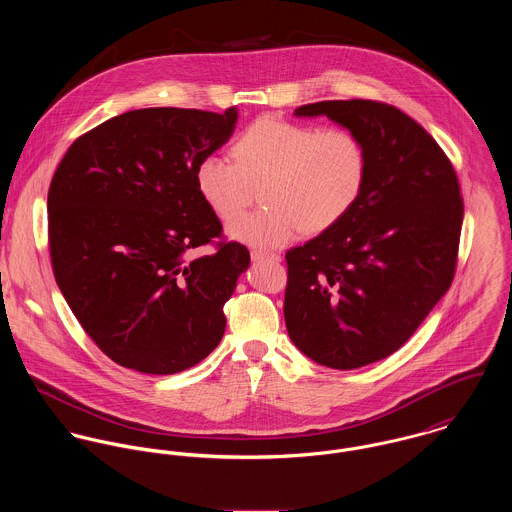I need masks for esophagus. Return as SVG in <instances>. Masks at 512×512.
<instances>
[{"instance_id":"1","label":"esophagus","mask_w":512,"mask_h":512,"mask_svg":"<svg viewBox=\"0 0 512 512\" xmlns=\"http://www.w3.org/2000/svg\"><path fill=\"white\" fill-rule=\"evenodd\" d=\"M250 256H252L254 262H260V260H278V258H280L278 254H270V252H262V250H252Z\"/></svg>"}]
</instances>
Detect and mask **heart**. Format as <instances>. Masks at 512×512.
Listing matches in <instances>:
<instances>
[{"label":"heart","mask_w":512,"mask_h":512,"mask_svg":"<svg viewBox=\"0 0 512 512\" xmlns=\"http://www.w3.org/2000/svg\"><path fill=\"white\" fill-rule=\"evenodd\" d=\"M234 161L205 155L195 187L220 220L242 213L250 185L262 183V211L228 226V236L252 248H280L303 232H325L345 219L365 189L368 153L343 126L317 128L280 118L252 122L232 146Z\"/></svg>","instance_id":"1"}]
</instances>
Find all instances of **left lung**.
<instances>
[{
	"label": "left lung",
	"mask_w": 512,
	"mask_h": 512,
	"mask_svg": "<svg viewBox=\"0 0 512 512\" xmlns=\"http://www.w3.org/2000/svg\"><path fill=\"white\" fill-rule=\"evenodd\" d=\"M293 114L327 116L368 153L353 211L286 254L293 345L317 365L353 370L398 351L449 290L463 199L441 147L398 108L325 100Z\"/></svg>",
	"instance_id": "obj_1"
}]
</instances>
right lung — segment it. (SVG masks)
Returning a JSON list of instances; mask_svg holds the SVG:
<instances>
[{"mask_svg":"<svg viewBox=\"0 0 512 512\" xmlns=\"http://www.w3.org/2000/svg\"><path fill=\"white\" fill-rule=\"evenodd\" d=\"M238 122L183 108H142L80 136L47 199L55 280L74 317L114 363L175 374L209 357L224 335V303L250 252L222 242L220 220L195 187L197 163Z\"/></svg>","mask_w":512,"mask_h":512,"instance_id":"obj_1","label":"right lung"}]
</instances>
